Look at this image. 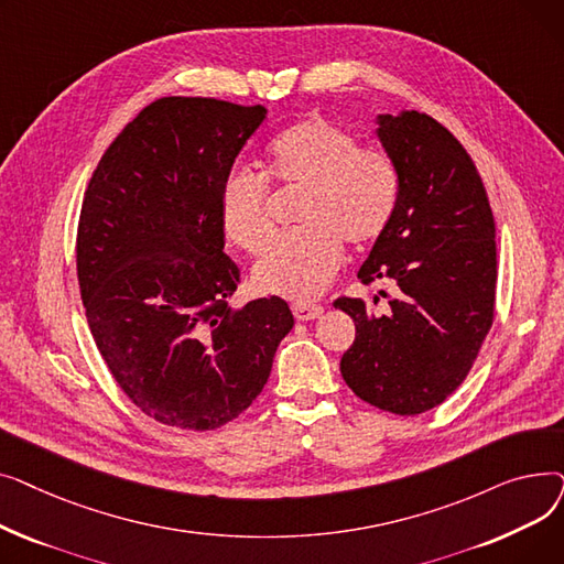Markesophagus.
<instances>
[{"mask_svg":"<svg viewBox=\"0 0 564 564\" xmlns=\"http://www.w3.org/2000/svg\"><path fill=\"white\" fill-rule=\"evenodd\" d=\"M324 313V308L319 304H292V315L297 317L300 322L304 319H315Z\"/></svg>","mask_w":564,"mask_h":564,"instance_id":"obj_1","label":"esophagus"}]
</instances>
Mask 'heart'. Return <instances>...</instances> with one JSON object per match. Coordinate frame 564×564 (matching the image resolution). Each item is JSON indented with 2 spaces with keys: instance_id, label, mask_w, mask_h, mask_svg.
<instances>
[{
  "instance_id": "1",
  "label": "heart",
  "mask_w": 564,
  "mask_h": 564,
  "mask_svg": "<svg viewBox=\"0 0 564 564\" xmlns=\"http://www.w3.org/2000/svg\"><path fill=\"white\" fill-rule=\"evenodd\" d=\"M270 182L300 192L297 228L267 249L253 270L264 294L308 302L327 290L343 262V242L361 249L389 228L400 203L395 160L375 145H359L349 130L306 118L267 148L264 175L237 166L221 183L219 217L230 240L260 253L272 237Z\"/></svg>"
}]
</instances>
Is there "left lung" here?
I'll use <instances>...</instances> for the list:
<instances>
[{"label": "left lung", "mask_w": 564, "mask_h": 564, "mask_svg": "<svg viewBox=\"0 0 564 564\" xmlns=\"http://www.w3.org/2000/svg\"><path fill=\"white\" fill-rule=\"evenodd\" d=\"M377 134L402 187L359 279L391 281L398 294L381 290L389 300L383 315L364 300L334 302L357 327L340 372L364 402L416 416L462 387L491 329L496 224L476 164L432 116L413 109L379 116Z\"/></svg>", "instance_id": "1"}]
</instances>
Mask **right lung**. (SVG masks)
<instances>
[{
  "instance_id": "add662e5",
  "label": "right lung",
  "mask_w": 564,
  "mask_h": 564,
  "mask_svg": "<svg viewBox=\"0 0 564 564\" xmlns=\"http://www.w3.org/2000/svg\"><path fill=\"white\" fill-rule=\"evenodd\" d=\"M262 105L169 96L143 107L88 181L77 224L86 322L121 391L177 430H217L260 395L292 329L281 297L228 306L219 189Z\"/></svg>"
}]
</instances>
